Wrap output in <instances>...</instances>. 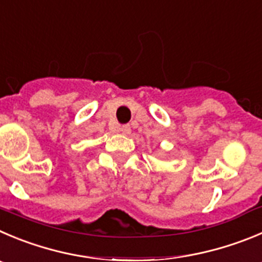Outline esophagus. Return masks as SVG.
Segmentation results:
<instances>
[{
  "instance_id": "1",
  "label": "esophagus",
  "mask_w": 262,
  "mask_h": 262,
  "mask_svg": "<svg viewBox=\"0 0 262 262\" xmlns=\"http://www.w3.org/2000/svg\"><path fill=\"white\" fill-rule=\"evenodd\" d=\"M120 132H121V133L123 134H130V126L129 125H123V126H120Z\"/></svg>"
}]
</instances>
